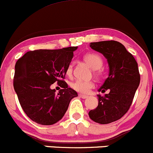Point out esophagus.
<instances>
[{"mask_svg": "<svg viewBox=\"0 0 153 153\" xmlns=\"http://www.w3.org/2000/svg\"><path fill=\"white\" fill-rule=\"evenodd\" d=\"M79 97H81L82 98H88V96H86V95H83V94H79Z\"/></svg>", "mask_w": 153, "mask_h": 153, "instance_id": "1", "label": "esophagus"}]
</instances>
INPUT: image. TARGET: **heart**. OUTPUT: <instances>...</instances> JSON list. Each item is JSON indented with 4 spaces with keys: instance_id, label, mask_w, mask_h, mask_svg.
I'll return each instance as SVG.
<instances>
[{
    "instance_id": "b5f03b06",
    "label": "heart",
    "mask_w": 153,
    "mask_h": 153,
    "mask_svg": "<svg viewBox=\"0 0 153 153\" xmlns=\"http://www.w3.org/2000/svg\"><path fill=\"white\" fill-rule=\"evenodd\" d=\"M84 60L91 67L92 69L96 70V74L97 76H99L101 74V71L99 70V68H101L102 66L103 60L99 55L94 53L88 54L84 57ZM72 70H73L72 65H70L67 68V74L70 76L72 73ZM71 87L74 90L77 92L86 93H88L90 89L94 88V83L91 81L78 79L71 84Z\"/></svg>"
}]
</instances>
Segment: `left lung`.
<instances>
[{"instance_id": "1", "label": "left lung", "mask_w": 153, "mask_h": 153, "mask_svg": "<svg viewBox=\"0 0 153 153\" xmlns=\"http://www.w3.org/2000/svg\"><path fill=\"white\" fill-rule=\"evenodd\" d=\"M90 47L106 57L109 76L98 92L109 93L104 96L97 95L98 105L88 113L92 120L108 124L120 119L129 109L140 83L137 62L126 47L116 41L92 42Z\"/></svg>"}]
</instances>
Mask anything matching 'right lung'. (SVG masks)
I'll return each mask as SVG.
<instances>
[{
  "mask_svg": "<svg viewBox=\"0 0 153 153\" xmlns=\"http://www.w3.org/2000/svg\"><path fill=\"white\" fill-rule=\"evenodd\" d=\"M77 47L26 52L15 64L14 88L27 116L35 123L50 126L58 122L78 94L68 88L65 78ZM56 81L63 89L57 94L50 86Z\"/></svg>",
  "mask_w": 153,
  "mask_h": 153,
  "instance_id": "right-lung-1",
  "label": "right lung"
}]
</instances>
